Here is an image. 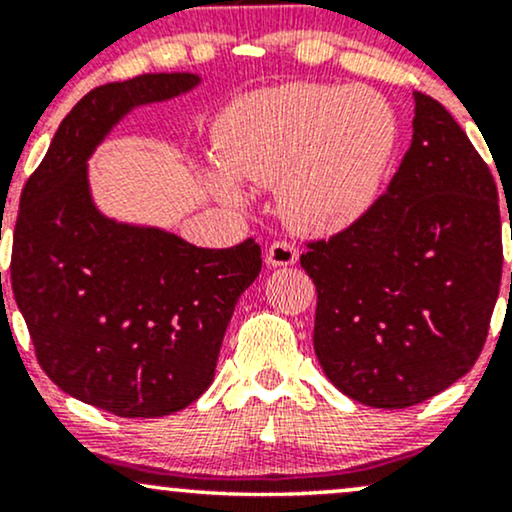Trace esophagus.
Returning a JSON list of instances; mask_svg holds the SVG:
<instances>
[{
  "label": "esophagus",
  "mask_w": 512,
  "mask_h": 512,
  "mask_svg": "<svg viewBox=\"0 0 512 512\" xmlns=\"http://www.w3.org/2000/svg\"><path fill=\"white\" fill-rule=\"evenodd\" d=\"M267 262L272 267H289V264L298 262V250L293 243H286V240H279V243H272L267 250Z\"/></svg>",
  "instance_id": "esophagus-1"
}]
</instances>
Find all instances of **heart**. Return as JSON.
<instances>
[{
    "mask_svg": "<svg viewBox=\"0 0 512 512\" xmlns=\"http://www.w3.org/2000/svg\"><path fill=\"white\" fill-rule=\"evenodd\" d=\"M397 146V120L368 88L289 84L243 98L216 125L221 162L199 168L226 204L250 185H279L286 216L303 231L351 226L375 202Z\"/></svg>",
    "mask_w": 512,
    "mask_h": 512,
    "instance_id": "b5f03b06",
    "label": "heart"
}]
</instances>
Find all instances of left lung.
<instances>
[{"instance_id": "obj_1", "label": "left lung", "mask_w": 512, "mask_h": 512, "mask_svg": "<svg viewBox=\"0 0 512 512\" xmlns=\"http://www.w3.org/2000/svg\"><path fill=\"white\" fill-rule=\"evenodd\" d=\"M411 98V146L385 195L301 255L317 289V361L375 409L414 407L469 373L501 289L491 170L443 105Z\"/></svg>"}]
</instances>
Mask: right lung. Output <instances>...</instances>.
<instances>
[{"instance_id":"obj_1","label":"right lung","mask_w":512,"mask_h":512,"mask_svg":"<svg viewBox=\"0 0 512 512\" xmlns=\"http://www.w3.org/2000/svg\"><path fill=\"white\" fill-rule=\"evenodd\" d=\"M199 84V74L161 72L93 88L21 192L11 289L35 356L67 395L125 419L166 416L202 397L240 293L262 269L252 238L197 248L105 216L93 199L88 158L103 139L134 108Z\"/></svg>"}]
</instances>
